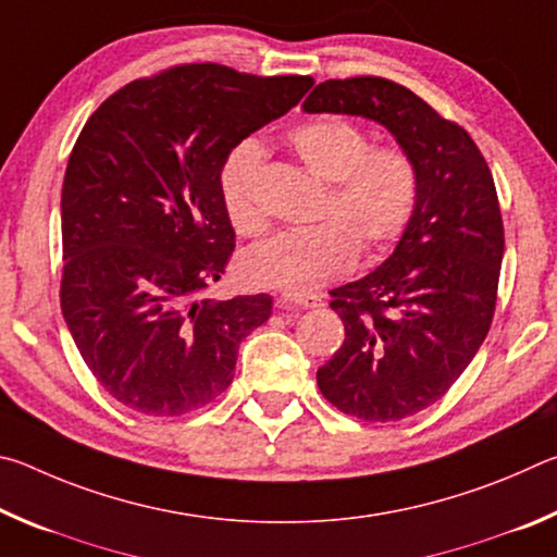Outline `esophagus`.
I'll list each match as a JSON object with an SVG mask.
<instances>
[{"label": "esophagus", "mask_w": 557, "mask_h": 557, "mask_svg": "<svg viewBox=\"0 0 557 557\" xmlns=\"http://www.w3.org/2000/svg\"><path fill=\"white\" fill-rule=\"evenodd\" d=\"M277 301L282 307H307V309L324 305V299L319 295H312V292H282Z\"/></svg>", "instance_id": "34e87169"}]
</instances>
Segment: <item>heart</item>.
<instances>
[{"instance_id": "heart-1", "label": "heart", "mask_w": 557, "mask_h": 557, "mask_svg": "<svg viewBox=\"0 0 557 557\" xmlns=\"http://www.w3.org/2000/svg\"><path fill=\"white\" fill-rule=\"evenodd\" d=\"M289 147L314 176L329 182L322 223L277 233L243 256V272L260 287L317 289L346 275L366 252H381L408 231L420 201V172L403 147H371L351 120L326 115L289 129ZM262 152L240 143L223 159L219 186L228 221L240 235L265 231L256 182Z\"/></svg>"}]
</instances>
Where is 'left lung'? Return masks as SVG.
Returning a JSON list of instances; mask_svg holds the SVG:
<instances>
[{"label": "left lung", "instance_id": "1", "mask_svg": "<svg viewBox=\"0 0 557 557\" xmlns=\"http://www.w3.org/2000/svg\"><path fill=\"white\" fill-rule=\"evenodd\" d=\"M301 108L379 122L418 164V211L391 258L332 289L346 338L317 371L342 412L403 420L451 388L492 326L504 258L494 176L465 127L379 75L319 83Z\"/></svg>", "mask_w": 557, "mask_h": 557}]
</instances>
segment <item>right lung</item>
<instances>
[{"instance_id":"1","label":"right lung","mask_w":557,"mask_h":557,"mask_svg":"<svg viewBox=\"0 0 557 557\" xmlns=\"http://www.w3.org/2000/svg\"><path fill=\"white\" fill-rule=\"evenodd\" d=\"M312 86L186 63L127 83L83 127L61 191V309L90 373L129 410L209 405L270 319V295L201 297L235 248L219 176L233 147Z\"/></svg>"}]
</instances>
